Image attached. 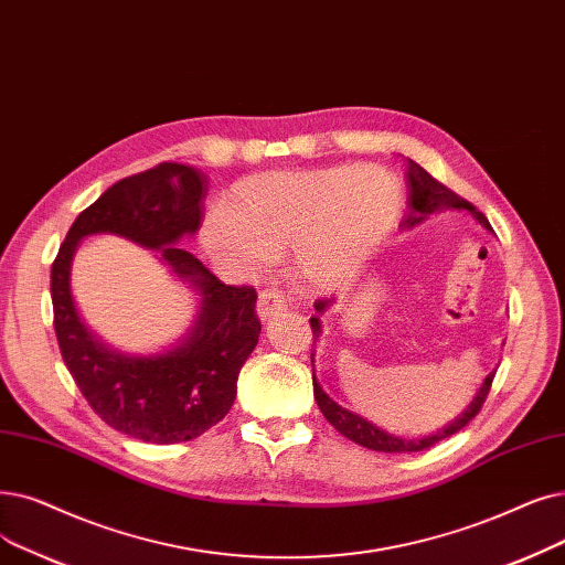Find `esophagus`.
I'll return each instance as SVG.
<instances>
[{"label": "esophagus", "instance_id": "1", "mask_svg": "<svg viewBox=\"0 0 565 565\" xmlns=\"http://www.w3.org/2000/svg\"><path fill=\"white\" fill-rule=\"evenodd\" d=\"M288 307H290L288 292L281 290L279 286H267L265 290H260V296H258V313L263 318L275 316V313H279V311H284Z\"/></svg>", "mask_w": 565, "mask_h": 565}]
</instances>
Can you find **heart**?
Wrapping results in <instances>:
<instances>
[{"instance_id":"1","label":"heart","mask_w":565,"mask_h":565,"mask_svg":"<svg viewBox=\"0 0 565 565\" xmlns=\"http://www.w3.org/2000/svg\"><path fill=\"white\" fill-rule=\"evenodd\" d=\"M404 191L379 166L273 170L237 182L201 226L218 263L256 267L296 249L298 275L330 288L347 281L397 228Z\"/></svg>"}]
</instances>
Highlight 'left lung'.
Returning a JSON list of instances; mask_svg holds the SVG:
<instances>
[{"label":"left lung","mask_w":565,"mask_h":565,"mask_svg":"<svg viewBox=\"0 0 565 565\" xmlns=\"http://www.w3.org/2000/svg\"><path fill=\"white\" fill-rule=\"evenodd\" d=\"M406 180H408V207H411V214L408 218H404V226L411 228L415 224H420L423 218H427L429 214L434 212H440V210H450V207H463V210H471L476 214L478 222L487 228L492 231V226H489V222L484 218L482 212H476V207L463 201L461 195H457L452 189H448L446 184H440L436 178H431L427 170L423 166H418L415 161L408 159V173H406ZM316 311H323L326 307H330V300H316L313 302ZM311 323V330H313V337H318V332H321V326H318V318L311 316L309 318ZM311 366H313V353H311ZM313 376V374H311ZM492 381H494V374H489L487 381L482 383L480 392L476 395L473 404L466 408V413L461 415V418H457L455 423H450L448 427H444L440 431L431 434V436H425V438H402V436H392L379 427H374L372 423H366L364 418H360V415L341 408L339 404H334L326 392L321 390V385L316 383V376H313V397L318 402V408L323 411L326 420L347 438H351L353 444L366 448V450H376V452H420V450H427L431 448L434 444H438V440H444L452 434H457L459 429H463L466 425H469L476 415L480 413L489 390H492Z\"/></svg>","instance_id":"8db88e82"}]
</instances>
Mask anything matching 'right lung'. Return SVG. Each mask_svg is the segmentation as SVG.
Here are the masks:
<instances>
[{
	"instance_id": "right-lung-1",
	"label": "right lung",
	"mask_w": 565,
	"mask_h": 565,
	"mask_svg": "<svg viewBox=\"0 0 565 565\" xmlns=\"http://www.w3.org/2000/svg\"><path fill=\"white\" fill-rule=\"evenodd\" d=\"M207 180L191 166L163 161L115 182L78 214L51 269L53 326L60 353L83 397L113 429L145 444H182L226 418L242 364L258 343L254 286H228L189 252L173 247L199 231ZM115 232L161 248L204 296V313L182 348L154 359L108 352L79 323L67 288L70 256L81 236Z\"/></svg>"
}]
</instances>
